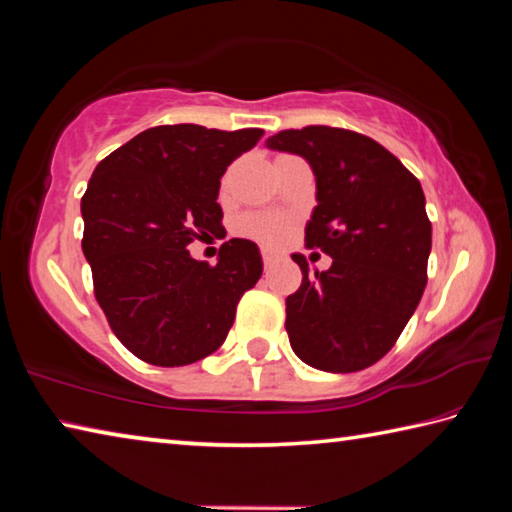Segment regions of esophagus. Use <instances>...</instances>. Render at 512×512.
<instances>
[{
  "label": "esophagus",
  "mask_w": 512,
  "mask_h": 512,
  "mask_svg": "<svg viewBox=\"0 0 512 512\" xmlns=\"http://www.w3.org/2000/svg\"><path fill=\"white\" fill-rule=\"evenodd\" d=\"M277 257H280V253H277V250H273V248H262V259H264L266 266L273 264Z\"/></svg>",
  "instance_id": "esophagus-1"
}]
</instances>
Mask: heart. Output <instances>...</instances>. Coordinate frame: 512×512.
<instances>
[{
  "label": "heart",
  "instance_id": "heart-1",
  "mask_svg": "<svg viewBox=\"0 0 512 512\" xmlns=\"http://www.w3.org/2000/svg\"><path fill=\"white\" fill-rule=\"evenodd\" d=\"M244 230L246 235L266 241V244H277V241H282L284 235H287V223L277 219V216L253 214L244 219Z\"/></svg>",
  "mask_w": 512,
  "mask_h": 512
}]
</instances>
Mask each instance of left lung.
<instances>
[{
    "label": "left lung",
    "instance_id": "1",
    "mask_svg": "<svg viewBox=\"0 0 512 512\" xmlns=\"http://www.w3.org/2000/svg\"><path fill=\"white\" fill-rule=\"evenodd\" d=\"M273 151L296 153L316 176V201L305 228L309 248L332 266L302 271L287 298L293 352L311 368L357 372L400 339L427 287L431 223L420 180L370 137L332 126H307L268 137Z\"/></svg>",
    "mask_w": 512,
    "mask_h": 512
}]
</instances>
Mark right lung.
Masks as SVG:
<instances>
[{
	"label": "right lung",
	"mask_w": 512,
	"mask_h": 512,
	"mask_svg": "<svg viewBox=\"0 0 512 512\" xmlns=\"http://www.w3.org/2000/svg\"><path fill=\"white\" fill-rule=\"evenodd\" d=\"M262 128L155 126L112 151L81 198L83 255L117 339L153 366H187L221 348L237 302L262 277V255L230 239L210 266L187 246L221 230V176Z\"/></svg>",
	"instance_id": "1"
}]
</instances>
